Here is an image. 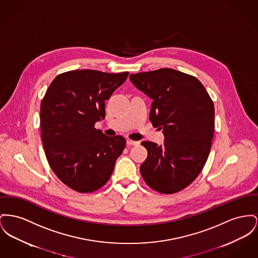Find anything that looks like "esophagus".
<instances>
[{
    "label": "esophagus",
    "instance_id": "1",
    "mask_svg": "<svg viewBox=\"0 0 258 258\" xmlns=\"http://www.w3.org/2000/svg\"><path fill=\"white\" fill-rule=\"evenodd\" d=\"M139 142L138 141H134V140H131V139H127L126 140V144L128 145V146H135V145H137Z\"/></svg>",
    "mask_w": 258,
    "mask_h": 258
}]
</instances>
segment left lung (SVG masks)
Returning a JSON list of instances; mask_svg holds the SVG:
<instances>
[{"label":"left lung","instance_id":"8db88e82","mask_svg":"<svg viewBox=\"0 0 258 258\" xmlns=\"http://www.w3.org/2000/svg\"><path fill=\"white\" fill-rule=\"evenodd\" d=\"M137 90L153 100L150 121L163 130L165 143L144 141L148 156L140 166L144 181L153 190L172 194L194 181L211 151L214 105L195 77L163 68L131 74Z\"/></svg>","mask_w":258,"mask_h":258}]
</instances>
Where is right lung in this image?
<instances>
[{
    "label": "right lung",
    "instance_id": "right-lung-1",
    "mask_svg": "<svg viewBox=\"0 0 258 258\" xmlns=\"http://www.w3.org/2000/svg\"><path fill=\"white\" fill-rule=\"evenodd\" d=\"M128 72L74 70L55 77L40 110L42 142L56 176L77 192H93L106 183L125 146L121 136L94 127L105 118V100Z\"/></svg>",
    "mask_w": 258,
    "mask_h": 258
}]
</instances>
